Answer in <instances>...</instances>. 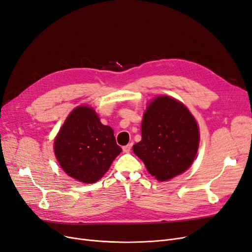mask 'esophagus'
<instances>
[{
    "mask_svg": "<svg viewBox=\"0 0 252 252\" xmlns=\"http://www.w3.org/2000/svg\"><path fill=\"white\" fill-rule=\"evenodd\" d=\"M131 147H132V143H130V144L124 146V147H123V151H124L125 153L130 152V150H131Z\"/></svg>",
    "mask_w": 252,
    "mask_h": 252,
    "instance_id": "1",
    "label": "esophagus"
}]
</instances>
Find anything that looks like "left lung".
Masks as SVG:
<instances>
[{"mask_svg": "<svg viewBox=\"0 0 252 252\" xmlns=\"http://www.w3.org/2000/svg\"><path fill=\"white\" fill-rule=\"evenodd\" d=\"M199 146L196 120L179 101L155 98L144 115L142 141L133 145L152 176L166 181L184 173L192 164Z\"/></svg>", "mask_w": 252, "mask_h": 252, "instance_id": "obj_1", "label": "left lung"}]
</instances>
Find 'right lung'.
<instances>
[{
    "instance_id": "1",
    "label": "right lung",
    "mask_w": 252,
    "mask_h": 252,
    "mask_svg": "<svg viewBox=\"0 0 252 252\" xmlns=\"http://www.w3.org/2000/svg\"><path fill=\"white\" fill-rule=\"evenodd\" d=\"M56 158L68 176L84 184L98 181L122 152L114 130L103 125L94 110L75 108L54 142Z\"/></svg>"
}]
</instances>
